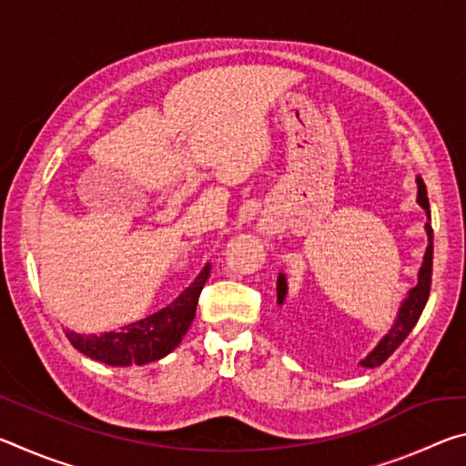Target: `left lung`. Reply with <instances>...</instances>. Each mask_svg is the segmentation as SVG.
Returning <instances> with one entry per match:
<instances>
[{"mask_svg": "<svg viewBox=\"0 0 466 466\" xmlns=\"http://www.w3.org/2000/svg\"><path fill=\"white\" fill-rule=\"evenodd\" d=\"M417 188H420V191H417V203L421 205V208L425 209V214H428V218H430L428 191H425V185L420 177H417ZM425 232H428V248H425L423 265L420 269V278H417V286L409 289L407 298L403 299V304H400L397 320H394L392 329L380 339V343H378L374 350L360 361V366L376 368V366L384 364V361L392 356L394 350H397V347L405 341L407 335L411 333V329L417 325V320H420V317H421L425 304H428L430 288H431V261H433V230H431L430 222L425 224ZM286 296H288V281H286V275L279 273L278 304L286 302Z\"/></svg>", "mask_w": 466, "mask_h": 466, "instance_id": "8db88e82", "label": "left lung"}]
</instances>
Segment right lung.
<instances>
[{
    "label": "right lung",
    "mask_w": 466,
    "mask_h": 466,
    "mask_svg": "<svg viewBox=\"0 0 466 466\" xmlns=\"http://www.w3.org/2000/svg\"><path fill=\"white\" fill-rule=\"evenodd\" d=\"M211 265L208 263L195 281L167 309L154 312L127 327L119 333L110 330L102 335H80L67 330V339L77 351L108 366H144L162 360L178 347L195 319L199 294L209 278Z\"/></svg>",
    "instance_id": "right-lung-1"
}]
</instances>
